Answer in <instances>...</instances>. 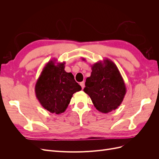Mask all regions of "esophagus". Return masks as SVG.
<instances>
[{
  "label": "esophagus",
  "mask_w": 159,
  "mask_h": 159,
  "mask_svg": "<svg viewBox=\"0 0 159 159\" xmlns=\"http://www.w3.org/2000/svg\"><path fill=\"white\" fill-rule=\"evenodd\" d=\"M80 85H81V88L84 89V87H85V82H84V81H81V82H80Z\"/></svg>",
  "instance_id": "esophagus-1"
}]
</instances>
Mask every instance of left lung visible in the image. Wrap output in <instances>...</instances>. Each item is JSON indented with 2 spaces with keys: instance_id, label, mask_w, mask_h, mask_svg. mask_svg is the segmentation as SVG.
<instances>
[{
  "instance_id": "obj_1",
  "label": "left lung",
  "mask_w": 159,
  "mask_h": 159,
  "mask_svg": "<svg viewBox=\"0 0 159 159\" xmlns=\"http://www.w3.org/2000/svg\"><path fill=\"white\" fill-rule=\"evenodd\" d=\"M91 76L86 79L84 92L100 112L107 113L117 109L123 101L127 89L117 66L105 58L91 66Z\"/></svg>"
}]
</instances>
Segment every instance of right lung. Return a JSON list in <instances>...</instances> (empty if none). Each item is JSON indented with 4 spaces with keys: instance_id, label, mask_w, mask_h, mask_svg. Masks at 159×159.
<instances>
[{
    "instance_id": "obj_1",
    "label": "right lung",
    "mask_w": 159,
    "mask_h": 159,
    "mask_svg": "<svg viewBox=\"0 0 159 159\" xmlns=\"http://www.w3.org/2000/svg\"><path fill=\"white\" fill-rule=\"evenodd\" d=\"M49 61L43 68L35 85L36 97L42 106L52 113H64L73 94L81 89L71 72L64 70V61Z\"/></svg>"
}]
</instances>
